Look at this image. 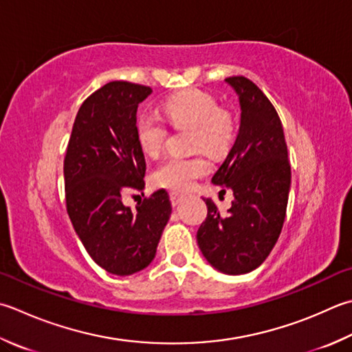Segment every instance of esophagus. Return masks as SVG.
I'll return each instance as SVG.
<instances>
[{
	"mask_svg": "<svg viewBox=\"0 0 352 352\" xmlns=\"http://www.w3.org/2000/svg\"><path fill=\"white\" fill-rule=\"evenodd\" d=\"M184 197H186V195H184V194H180V192H170V203H172V206H178V204H180V203L183 201Z\"/></svg>",
	"mask_w": 352,
	"mask_h": 352,
	"instance_id": "34e87169",
	"label": "esophagus"
}]
</instances>
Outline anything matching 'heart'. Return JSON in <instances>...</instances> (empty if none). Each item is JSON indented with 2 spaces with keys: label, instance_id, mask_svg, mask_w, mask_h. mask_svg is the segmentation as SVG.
I'll list each match as a JSON object with an SVG mask.
<instances>
[{
  "label": "heart",
  "instance_id": "heart-1",
  "mask_svg": "<svg viewBox=\"0 0 352 352\" xmlns=\"http://www.w3.org/2000/svg\"><path fill=\"white\" fill-rule=\"evenodd\" d=\"M162 111L174 128L190 129L192 149H201L210 157H221L229 151L235 135V122L230 113L218 108L212 94L201 89H186L164 102ZM135 135L143 153L155 157L163 148L166 129L154 117L140 116ZM206 172L208 163L203 157H169L153 172V182L160 188L188 190Z\"/></svg>",
  "mask_w": 352,
  "mask_h": 352
}]
</instances>
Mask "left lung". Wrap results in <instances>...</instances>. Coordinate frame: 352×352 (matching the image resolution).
Returning a JSON list of instances; mask_svg holds the SVG:
<instances>
[{"instance_id": "8db88e82", "label": "left lung", "mask_w": 352, "mask_h": 352, "mask_svg": "<svg viewBox=\"0 0 352 352\" xmlns=\"http://www.w3.org/2000/svg\"><path fill=\"white\" fill-rule=\"evenodd\" d=\"M224 82L239 103V129L212 183L233 192L227 215L210 198L197 241L206 261L224 274L258 268L273 250L284 226L292 170L284 128L265 94L244 76Z\"/></svg>"}]
</instances>
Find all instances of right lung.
<instances>
[{
  "mask_svg": "<svg viewBox=\"0 0 352 352\" xmlns=\"http://www.w3.org/2000/svg\"><path fill=\"white\" fill-rule=\"evenodd\" d=\"M149 87L114 80L82 103L68 142L64 178L67 212L85 250L103 270L129 276L155 258L172 206L155 190L135 206L123 204L143 192L146 162L137 142V108Z\"/></svg>",
  "mask_w": 352,
  "mask_h": 352,
  "instance_id": "obj_1",
  "label": "right lung"
}]
</instances>
